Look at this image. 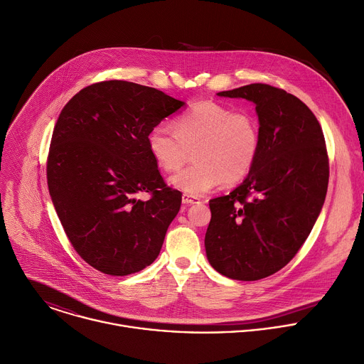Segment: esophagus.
<instances>
[{
    "label": "esophagus",
    "instance_id": "esophagus-1",
    "mask_svg": "<svg viewBox=\"0 0 364 364\" xmlns=\"http://www.w3.org/2000/svg\"><path fill=\"white\" fill-rule=\"evenodd\" d=\"M199 199L196 198V196H191V195H188V193H183L182 195V202L185 203V205H192V203H196Z\"/></svg>",
    "mask_w": 364,
    "mask_h": 364
}]
</instances>
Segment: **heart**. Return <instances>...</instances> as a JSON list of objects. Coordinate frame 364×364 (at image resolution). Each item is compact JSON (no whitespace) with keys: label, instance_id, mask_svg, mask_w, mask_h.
<instances>
[{"label":"heart","instance_id":"1","mask_svg":"<svg viewBox=\"0 0 364 364\" xmlns=\"http://www.w3.org/2000/svg\"><path fill=\"white\" fill-rule=\"evenodd\" d=\"M259 126L247 112L216 102H199L173 120V130L154 126L146 146L166 172L178 171L192 154V164L171 178V185L200 196L224 182L234 185L252 169L259 152Z\"/></svg>","mask_w":364,"mask_h":364}]
</instances>
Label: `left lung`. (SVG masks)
Returning a JSON list of instances; mask_svg holds the SVG:
<instances>
[{
	"mask_svg": "<svg viewBox=\"0 0 364 364\" xmlns=\"http://www.w3.org/2000/svg\"><path fill=\"white\" fill-rule=\"evenodd\" d=\"M255 105L258 158L230 195L209 200V264L225 277L255 281L299 252L323 208L328 185L326 140L314 113L296 96L254 83L218 93Z\"/></svg>",
	"mask_w": 364,
	"mask_h": 364,
	"instance_id": "left-lung-1",
	"label": "left lung"
}]
</instances>
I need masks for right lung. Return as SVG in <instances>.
Instances as JSON below:
<instances>
[{
  "label": "right lung",
  "instance_id": "right-lung-1",
  "mask_svg": "<svg viewBox=\"0 0 364 364\" xmlns=\"http://www.w3.org/2000/svg\"><path fill=\"white\" fill-rule=\"evenodd\" d=\"M182 106L158 89L109 80L73 96L57 119L50 196L73 248L103 274L137 272L161 252L182 195L165 183L146 134Z\"/></svg>",
  "mask_w": 364,
  "mask_h": 364
}]
</instances>
